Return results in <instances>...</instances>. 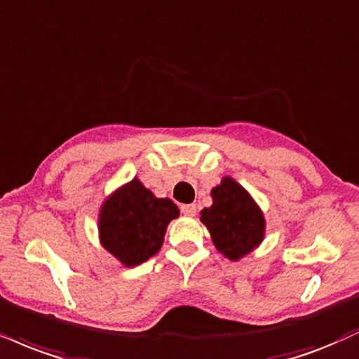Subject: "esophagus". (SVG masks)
<instances>
[{
  "instance_id": "esophagus-1",
  "label": "esophagus",
  "mask_w": 359,
  "mask_h": 359,
  "mask_svg": "<svg viewBox=\"0 0 359 359\" xmlns=\"http://www.w3.org/2000/svg\"><path fill=\"white\" fill-rule=\"evenodd\" d=\"M180 210H182L184 215H189V217H194V215L197 214L196 204H184V205H180Z\"/></svg>"
}]
</instances>
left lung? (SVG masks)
I'll return each instance as SVG.
<instances>
[{
    "label": "left lung",
    "mask_w": 359,
    "mask_h": 359,
    "mask_svg": "<svg viewBox=\"0 0 359 359\" xmlns=\"http://www.w3.org/2000/svg\"><path fill=\"white\" fill-rule=\"evenodd\" d=\"M210 194L212 205L202 209L201 221L219 252L239 261L264 239V215L249 192L231 177H224Z\"/></svg>",
    "instance_id": "obj_1"
}]
</instances>
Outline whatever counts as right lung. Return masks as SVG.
<instances>
[{"label":"right lung","mask_w":359,"mask_h":359,"mask_svg":"<svg viewBox=\"0 0 359 359\" xmlns=\"http://www.w3.org/2000/svg\"><path fill=\"white\" fill-rule=\"evenodd\" d=\"M177 217L179 207L170 198L155 197L133 179L103 202L98 215L100 243L125 267L138 266L158 252L168 222Z\"/></svg>","instance_id":"1"}]
</instances>
